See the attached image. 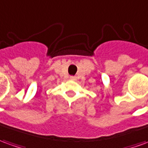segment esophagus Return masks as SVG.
Segmentation results:
<instances>
[{
	"instance_id": "esophagus-1",
	"label": "esophagus",
	"mask_w": 148,
	"mask_h": 148,
	"mask_svg": "<svg viewBox=\"0 0 148 148\" xmlns=\"http://www.w3.org/2000/svg\"><path fill=\"white\" fill-rule=\"evenodd\" d=\"M70 80H76V76H70Z\"/></svg>"
}]
</instances>
